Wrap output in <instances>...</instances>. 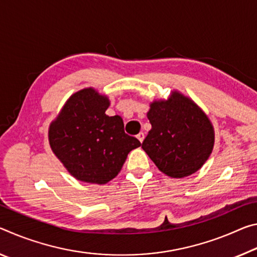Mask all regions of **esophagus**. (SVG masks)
Returning a JSON list of instances; mask_svg holds the SVG:
<instances>
[{
	"label": "esophagus",
	"mask_w": 257,
	"mask_h": 257,
	"mask_svg": "<svg viewBox=\"0 0 257 257\" xmlns=\"http://www.w3.org/2000/svg\"><path fill=\"white\" fill-rule=\"evenodd\" d=\"M137 138H138V140L142 144V142H144V140H145V133H142V132L139 133L138 136H137Z\"/></svg>",
	"instance_id": "esophagus-1"
}]
</instances>
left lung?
Here are the masks:
<instances>
[{"instance_id": "left-lung-1", "label": "left lung", "mask_w": 257, "mask_h": 257, "mask_svg": "<svg viewBox=\"0 0 257 257\" xmlns=\"http://www.w3.org/2000/svg\"><path fill=\"white\" fill-rule=\"evenodd\" d=\"M147 117L151 124L142 149L158 170L170 178L196 173L211 156L215 133L198 104L179 91L167 100L150 103Z\"/></svg>"}]
</instances>
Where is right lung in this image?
Returning <instances> with one entry per match:
<instances>
[{"label":"right lung","mask_w":257,"mask_h":257,"mask_svg":"<svg viewBox=\"0 0 257 257\" xmlns=\"http://www.w3.org/2000/svg\"><path fill=\"white\" fill-rule=\"evenodd\" d=\"M109 104L108 96L93 87L79 90L49 126L53 154L82 182L106 184L119 173L130 151L141 146L124 132L120 116L106 115Z\"/></svg>","instance_id":"add662e5"}]
</instances>
